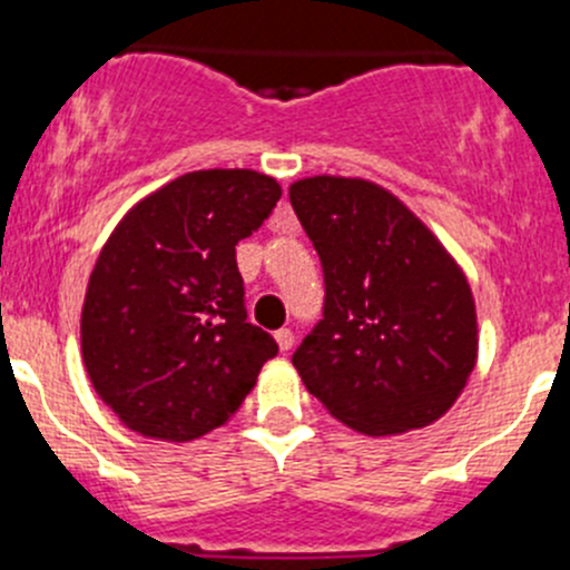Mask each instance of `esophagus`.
<instances>
[{"label":"esophagus","instance_id":"1","mask_svg":"<svg viewBox=\"0 0 570 570\" xmlns=\"http://www.w3.org/2000/svg\"><path fill=\"white\" fill-rule=\"evenodd\" d=\"M275 342H278L281 351H292V345H295V334H292L289 328H281L275 331Z\"/></svg>","mask_w":570,"mask_h":570}]
</instances>
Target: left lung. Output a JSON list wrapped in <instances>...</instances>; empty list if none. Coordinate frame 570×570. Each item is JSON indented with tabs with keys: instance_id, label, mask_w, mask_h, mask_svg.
I'll return each mask as SVG.
<instances>
[{
	"instance_id": "1",
	"label": "left lung",
	"mask_w": 570,
	"mask_h": 570,
	"mask_svg": "<svg viewBox=\"0 0 570 570\" xmlns=\"http://www.w3.org/2000/svg\"><path fill=\"white\" fill-rule=\"evenodd\" d=\"M289 200L323 264V320L292 364L356 432L423 429L451 409L476 364L471 286L434 234L381 186L297 180Z\"/></svg>"
}]
</instances>
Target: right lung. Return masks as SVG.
<instances>
[{
    "instance_id": "1",
    "label": "right lung",
    "mask_w": 570,
    "mask_h": 570,
    "mask_svg": "<svg viewBox=\"0 0 570 570\" xmlns=\"http://www.w3.org/2000/svg\"><path fill=\"white\" fill-rule=\"evenodd\" d=\"M281 186L253 169H200L132 206L88 278L82 362L97 395L145 438L186 443L230 420L273 336L247 323L236 245Z\"/></svg>"
}]
</instances>
